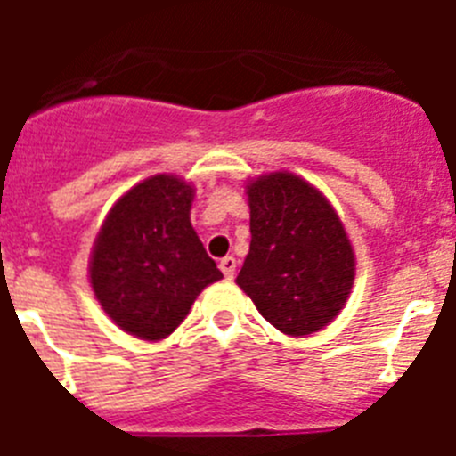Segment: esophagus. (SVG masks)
Returning a JSON list of instances; mask_svg holds the SVG:
<instances>
[{"mask_svg": "<svg viewBox=\"0 0 456 456\" xmlns=\"http://www.w3.org/2000/svg\"><path fill=\"white\" fill-rule=\"evenodd\" d=\"M221 272H224V276L228 278V281H232L235 278V272H237V260L232 256H225L224 260L219 263Z\"/></svg>", "mask_w": 456, "mask_h": 456, "instance_id": "obj_1", "label": "esophagus"}]
</instances>
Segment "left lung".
<instances>
[{
  "instance_id": "8db88e82",
  "label": "left lung",
  "mask_w": 456,
  "mask_h": 456,
  "mask_svg": "<svg viewBox=\"0 0 456 456\" xmlns=\"http://www.w3.org/2000/svg\"><path fill=\"white\" fill-rule=\"evenodd\" d=\"M251 247L237 285L288 336H308L340 315L356 257L340 216L313 184L288 171L247 184Z\"/></svg>"
}]
</instances>
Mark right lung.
Returning <instances> with one entry per match:
<instances>
[{"instance_id": "right-lung-1", "label": "right lung", "mask_w": 456, "mask_h": 456, "mask_svg": "<svg viewBox=\"0 0 456 456\" xmlns=\"http://www.w3.org/2000/svg\"><path fill=\"white\" fill-rule=\"evenodd\" d=\"M193 187L152 175L120 196L93 244L91 288L102 310L130 336H171L193 301L224 273L189 221Z\"/></svg>"}]
</instances>
